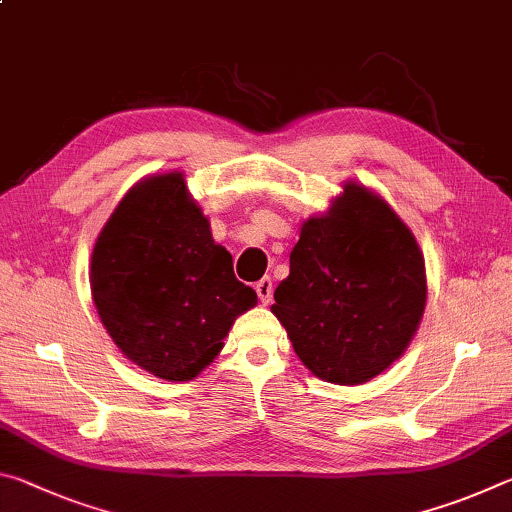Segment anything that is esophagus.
<instances>
[{
	"mask_svg": "<svg viewBox=\"0 0 512 512\" xmlns=\"http://www.w3.org/2000/svg\"><path fill=\"white\" fill-rule=\"evenodd\" d=\"M255 291H257V298L264 302V305H268L271 302V296H273V280L268 275H264L262 280H259L255 284Z\"/></svg>",
	"mask_w": 512,
	"mask_h": 512,
	"instance_id": "1",
	"label": "esophagus"
}]
</instances>
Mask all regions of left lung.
<instances>
[{
	"instance_id": "1",
	"label": "left lung",
	"mask_w": 512,
	"mask_h": 512,
	"mask_svg": "<svg viewBox=\"0 0 512 512\" xmlns=\"http://www.w3.org/2000/svg\"><path fill=\"white\" fill-rule=\"evenodd\" d=\"M289 262L271 309L316 377L363 384L400 359L427 302L424 257L379 196L345 187L302 225Z\"/></svg>"
}]
</instances>
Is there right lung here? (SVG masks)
<instances>
[{
	"label": "right lung",
	"mask_w": 512,
	"mask_h": 512,
	"mask_svg": "<svg viewBox=\"0 0 512 512\" xmlns=\"http://www.w3.org/2000/svg\"><path fill=\"white\" fill-rule=\"evenodd\" d=\"M90 289L117 348L167 381L194 379L257 293L187 194L183 173L135 185L94 244Z\"/></svg>",
	"instance_id": "1"
}]
</instances>
